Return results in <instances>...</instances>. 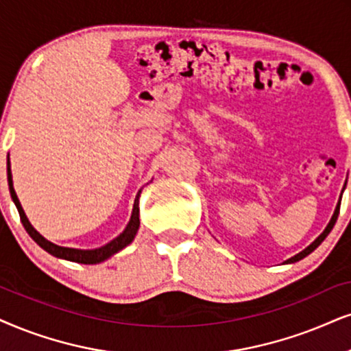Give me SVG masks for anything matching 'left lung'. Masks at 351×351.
<instances>
[{
	"label": "left lung",
	"instance_id": "8db88e82",
	"mask_svg": "<svg viewBox=\"0 0 351 351\" xmlns=\"http://www.w3.org/2000/svg\"><path fill=\"white\" fill-rule=\"evenodd\" d=\"M337 217H339V207L335 208L334 215H332V219H330V221H329V225H327V227H326V230H324V232H322L321 234H319V237H317L316 239H314V241L311 243V245H309L308 247H306V250H303L301 252H298V254L293 256V257H290V259H288L287 263H288V264L296 263V261H301V259H303V257H306L308 254H311V252H313L314 250H316V247H317L319 245H321V243L324 241V239H326L327 234L330 233V230L334 228V225H335V221H337Z\"/></svg>",
	"mask_w": 351,
	"mask_h": 351
}]
</instances>
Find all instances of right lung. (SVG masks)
<instances>
[{
  "label": "right lung",
  "mask_w": 351,
  "mask_h": 351,
  "mask_svg": "<svg viewBox=\"0 0 351 351\" xmlns=\"http://www.w3.org/2000/svg\"><path fill=\"white\" fill-rule=\"evenodd\" d=\"M8 184H10L11 197H12V201H14V204H16L17 212H19L21 221H22V225H24L25 232L30 234V238H32L34 241L37 243L40 247H43V250H45L47 252H50L51 256L60 257V259H66V261H71V263H79V264H99V263H104V261L108 259V257H112L113 254H117L118 251H121L123 247H126L128 245H130V243H132V239H134L137 230H139V223H141V221H139V194H141V191H139V193H137V196H136L134 207H132V214H131L130 223L126 225V228H124L123 233H119L117 238L112 239V241H110V243H106L105 246L97 247V250H74V247L58 246V245H55V243L48 241L47 238H43L42 234H40L37 230H35L32 225H30L27 215H25L24 208H22L19 199H17L14 186H12V175H11L10 158H8Z\"/></svg>",
  "instance_id": "add662e5"
}]
</instances>
